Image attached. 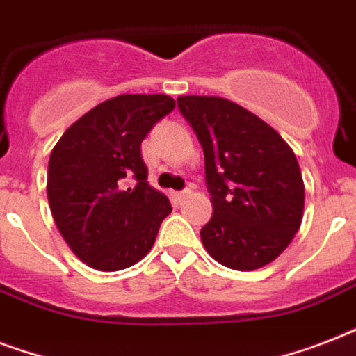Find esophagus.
<instances>
[{"label":"esophagus","instance_id":"34e87169","mask_svg":"<svg viewBox=\"0 0 356 356\" xmlns=\"http://www.w3.org/2000/svg\"><path fill=\"white\" fill-rule=\"evenodd\" d=\"M190 194H192V190L184 188V190H181V192H175V200L183 201V200H186V197H190Z\"/></svg>","mask_w":356,"mask_h":356}]
</instances>
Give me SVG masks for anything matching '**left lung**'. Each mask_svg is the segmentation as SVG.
<instances>
[{
    "instance_id": "obj_1",
    "label": "left lung",
    "mask_w": 356,
    "mask_h": 356,
    "mask_svg": "<svg viewBox=\"0 0 356 356\" xmlns=\"http://www.w3.org/2000/svg\"><path fill=\"white\" fill-rule=\"evenodd\" d=\"M177 105L205 155L214 211L201 242L231 270L270 264L303 220L305 186L293 151L275 129L229 99L181 96Z\"/></svg>"
}]
</instances>
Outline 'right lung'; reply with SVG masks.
<instances>
[{"mask_svg":"<svg viewBox=\"0 0 356 356\" xmlns=\"http://www.w3.org/2000/svg\"><path fill=\"white\" fill-rule=\"evenodd\" d=\"M175 107L164 94H123L66 129L47 166L53 220L72 251L99 271L136 264L172 212L147 183L140 144Z\"/></svg>","mask_w":356,"mask_h":356,"instance_id":"1","label":"right lung"}]
</instances>
